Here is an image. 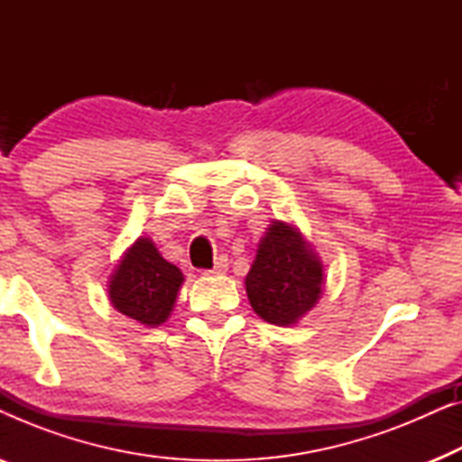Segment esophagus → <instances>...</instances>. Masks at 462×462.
<instances>
[{
  "mask_svg": "<svg viewBox=\"0 0 462 462\" xmlns=\"http://www.w3.org/2000/svg\"><path fill=\"white\" fill-rule=\"evenodd\" d=\"M226 269H229V258L218 256L217 263H214V267L210 271H206V273L208 275H223V273H226Z\"/></svg>",
  "mask_w": 462,
  "mask_h": 462,
  "instance_id": "obj_1",
  "label": "esophagus"
}]
</instances>
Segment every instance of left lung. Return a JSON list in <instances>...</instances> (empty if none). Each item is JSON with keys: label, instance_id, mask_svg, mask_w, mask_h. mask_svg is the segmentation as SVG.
Segmentation results:
<instances>
[{"label": "left lung", "instance_id": "left-lung-1", "mask_svg": "<svg viewBox=\"0 0 462 462\" xmlns=\"http://www.w3.org/2000/svg\"><path fill=\"white\" fill-rule=\"evenodd\" d=\"M324 288V264L299 229L273 220L245 275L250 305L264 321L294 326L311 311Z\"/></svg>", "mask_w": 462, "mask_h": 462}]
</instances>
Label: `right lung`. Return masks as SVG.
Instances as JSON below:
<instances>
[{"label":"right lung","instance_id":"right-lung-1","mask_svg":"<svg viewBox=\"0 0 462 462\" xmlns=\"http://www.w3.org/2000/svg\"><path fill=\"white\" fill-rule=\"evenodd\" d=\"M182 282L180 269L168 263L149 237H138L113 271L109 300L119 313L153 328L170 318Z\"/></svg>","mask_w":462,"mask_h":462}]
</instances>
